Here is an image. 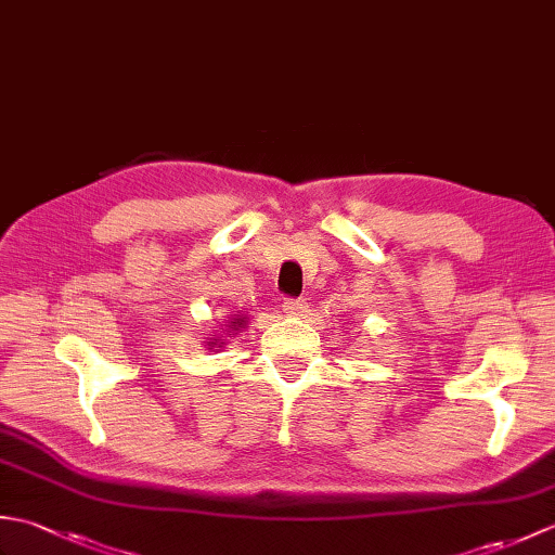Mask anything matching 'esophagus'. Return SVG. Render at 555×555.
I'll use <instances>...</instances> for the list:
<instances>
[{
  "mask_svg": "<svg viewBox=\"0 0 555 555\" xmlns=\"http://www.w3.org/2000/svg\"><path fill=\"white\" fill-rule=\"evenodd\" d=\"M284 312L288 317H305V314L310 312V305L305 302V300H286L284 302Z\"/></svg>",
  "mask_w": 555,
  "mask_h": 555,
  "instance_id": "1",
  "label": "esophagus"
}]
</instances>
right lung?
<instances>
[{
    "label": "right lung",
    "instance_id": "add662e5",
    "mask_svg": "<svg viewBox=\"0 0 555 555\" xmlns=\"http://www.w3.org/2000/svg\"><path fill=\"white\" fill-rule=\"evenodd\" d=\"M247 324H250V317H247V314H231L229 320H223V324H219V332H217V326L211 328L215 334H207L203 344L207 346V350L219 352L221 348H227V344L235 334H243Z\"/></svg>",
    "mask_w": 555,
    "mask_h": 555
}]
</instances>
